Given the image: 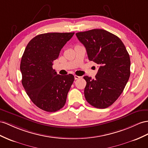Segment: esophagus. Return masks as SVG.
<instances>
[{"mask_svg":"<svg viewBox=\"0 0 148 148\" xmlns=\"http://www.w3.org/2000/svg\"><path fill=\"white\" fill-rule=\"evenodd\" d=\"M80 78H81L80 76H78V75H74V79H80Z\"/></svg>","mask_w":148,"mask_h":148,"instance_id":"esophagus-1","label":"esophagus"}]
</instances>
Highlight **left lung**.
<instances>
[{"label": "left lung", "mask_w": 148, "mask_h": 148, "mask_svg": "<svg viewBox=\"0 0 148 148\" xmlns=\"http://www.w3.org/2000/svg\"><path fill=\"white\" fill-rule=\"evenodd\" d=\"M86 47L88 59L99 66L95 78L84 76V96L99 109L110 106L117 99L130 76V55L119 38L104 29L75 34Z\"/></svg>", "instance_id": "left-lung-1"}]
</instances>
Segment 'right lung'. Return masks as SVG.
I'll return each instance as SVG.
<instances>
[{"label": "right lung", "instance_id": "obj_1", "mask_svg": "<svg viewBox=\"0 0 148 148\" xmlns=\"http://www.w3.org/2000/svg\"><path fill=\"white\" fill-rule=\"evenodd\" d=\"M74 32L39 34L29 41L22 57V84L36 106L56 112L65 105L74 80L73 74L61 75L53 69L54 60Z\"/></svg>", "mask_w": 148, "mask_h": 148}]
</instances>
